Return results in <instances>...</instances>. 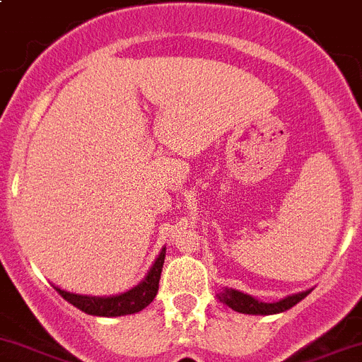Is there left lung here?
<instances>
[{"mask_svg": "<svg viewBox=\"0 0 362 362\" xmlns=\"http://www.w3.org/2000/svg\"><path fill=\"white\" fill-rule=\"evenodd\" d=\"M310 291H305V293L293 294V296L285 298V300L276 301V303H264V301L255 300L253 296L244 293H238V291L226 289L224 293H221V301L226 303L230 309L237 310V313L242 314H262V316H269V314H278L284 313V310H289L291 307H294L296 303H300Z\"/></svg>", "mask_w": 362, "mask_h": 362, "instance_id": "obj_1", "label": "left lung"}]
</instances>
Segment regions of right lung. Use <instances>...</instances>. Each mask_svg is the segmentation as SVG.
I'll return each mask as SVG.
<instances>
[{"label": "right lung", "instance_id": "right-lung-1", "mask_svg": "<svg viewBox=\"0 0 362 362\" xmlns=\"http://www.w3.org/2000/svg\"><path fill=\"white\" fill-rule=\"evenodd\" d=\"M163 262H165V247L161 250L159 257L156 258L154 265L151 267L148 274L140 285H136L134 289L127 291L118 296H109V298H97V296H78V294L66 293L55 287L59 294L64 298L66 301L81 309L82 313L93 314V316H105V317H115V316H125V314H134L140 313L145 309L148 303L156 298L159 289V278H161V271H163Z\"/></svg>", "mask_w": 362, "mask_h": 362}]
</instances>
